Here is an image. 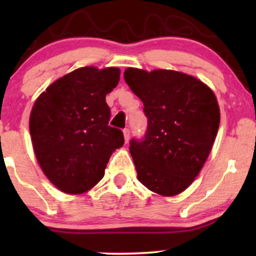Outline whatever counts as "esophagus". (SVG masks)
Listing matches in <instances>:
<instances>
[{
    "label": "esophagus",
    "instance_id": "obj_1",
    "mask_svg": "<svg viewBox=\"0 0 256 256\" xmlns=\"http://www.w3.org/2000/svg\"><path fill=\"white\" fill-rule=\"evenodd\" d=\"M122 132H124L125 142L128 143V140H130V128H124V130H122Z\"/></svg>",
    "mask_w": 256,
    "mask_h": 256
}]
</instances>
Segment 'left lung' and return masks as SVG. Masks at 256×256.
Returning a JSON list of instances; mask_svg holds the SVG:
<instances>
[{
    "mask_svg": "<svg viewBox=\"0 0 256 256\" xmlns=\"http://www.w3.org/2000/svg\"><path fill=\"white\" fill-rule=\"evenodd\" d=\"M124 78L148 118L144 138H132L128 148L138 180L158 195H178L212 150L220 122L216 95L198 78L171 70L128 67Z\"/></svg>",
    "mask_w": 256,
    "mask_h": 256,
    "instance_id": "1",
    "label": "left lung"
}]
</instances>
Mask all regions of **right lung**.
<instances>
[{
	"label": "right lung",
	"instance_id": "add662e5",
	"mask_svg": "<svg viewBox=\"0 0 256 256\" xmlns=\"http://www.w3.org/2000/svg\"><path fill=\"white\" fill-rule=\"evenodd\" d=\"M120 70L80 67L40 95L32 107L30 134L36 158L61 192L83 194L104 178L112 152L124 144L122 130L108 125L106 95Z\"/></svg>",
	"mask_w": 256,
	"mask_h": 256
}]
</instances>
